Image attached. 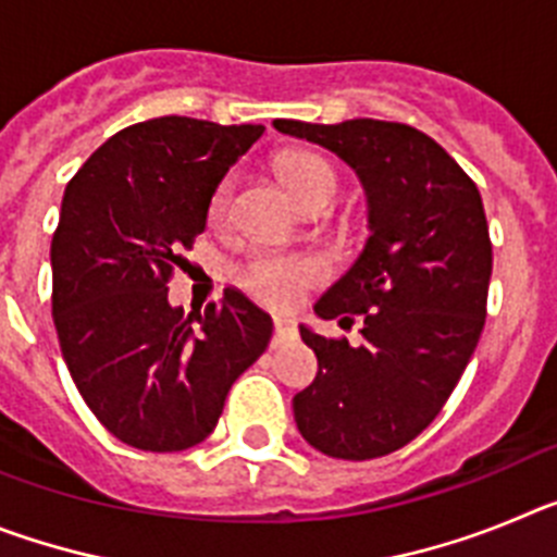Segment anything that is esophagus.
Returning a JSON list of instances; mask_svg holds the SVG:
<instances>
[{
	"mask_svg": "<svg viewBox=\"0 0 557 557\" xmlns=\"http://www.w3.org/2000/svg\"><path fill=\"white\" fill-rule=\"evenodd\" d=\"M273 329H275V343H282V339L293 337L295 334V323L289 321V318H275Z\"/></svg>",
	"mask_w": 557,
	"mask_h": 557,
	"instance_id": "1",
	"label": "esophagus"
}]
</instances>
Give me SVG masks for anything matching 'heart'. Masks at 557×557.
<instances>
[{
    "label": "heart",
    "instance_id": "obj_1",
    "mask_svg": "<svg viewBox=\"0 0 557 557\" xmlns=\"http://www.w3.org/2000/svg\"><path fill=\"white\" fill-rule=\"evenodd\" d=\"M282 178L295 198L304 206L312 200H329L337 195L339 178L334 166L314 152H289L284 156ZM236 181L223 178L209 200V220L214 225H225L234 211ZM326 278V262L312 253H259L243 270L245 287L262 304L273 309H293L301 304L307 289L318 287Z\"/></svg>",
    "mask_w": 557,
    "mask_h": 557
}]
</instances>
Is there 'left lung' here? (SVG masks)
<instances>
[{"instance_id": "obj_1", "label": "left lung", "mask_w": 557, "mask_h": 557, "mask_svg": "<svg viewBox=\"0 0 557 557\" xmlns=\"http://www.w3.org/2000/svg\"><path fill=\"white\" fill-rule=\"evenodd\" d=\"M273 127L357 172L371 228L357 262L314 304L343 326L359 314L362 346L301 326L318 376L293 398L295 424L337 460L391 455L435 421L485 326L494 253L480 189L435 139L401 122Z\"/></svg>"}]
</instances>
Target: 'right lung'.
Returning a JSON list of instances; mask_svg holds the SVG:
<instances>
[{"label": "right lung", "mask_w": 557, "mask_h": 557, "mask_svg": "<svg viewBox=\"0 0 557 557\" xmlns=\"http://www.w3.org/2000/svg\"><path fill=\"white\" fill-rule=\"evenodd\" d=\"M262 133L189 116L139 122L91 152L63 191L49 253L58 343L88 410L133 449L206 441L231 385L268 348L273 321L239 289L189 318L166 298L211 195Z\"/></svg>", "instance_id": "1"}]
</instances>
